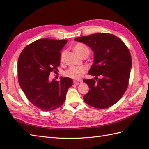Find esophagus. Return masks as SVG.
I'll return each mask as SVG.
<instances>
[{
    "label": "esophagus",
    "instance_id": "34e87169",
    "mask_svg": "<svg viewBox=\"0 0 149 149\" xmlns=\"http://www.w3.org/2000/svg\"><path fill=\"white\" fill-rule=\"evenodd\" d=\"M81 83H82V81H78V80L74 81V83L75 84H77V85L80 84Z\"/></svg>",
    "mask_w": 149,
    "mask_h": 149
}]
</instances>
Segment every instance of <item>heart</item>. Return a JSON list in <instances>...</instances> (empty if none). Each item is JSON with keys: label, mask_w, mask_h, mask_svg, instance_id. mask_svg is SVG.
I'll list each match as a JSON object with an SVG mask.
<instances>
[{"label": "heart", "mask_w": 149, "mask_h": 149, "mask_svg": "<svg viewBox=\"0 0 149 149\" xmlns=\"http://www.w3.org/2000/svg\"><path fill=\"white\" fill-rule=\"evenodd\" d=\"M74 51L78 56L80 57L83 56V54L86 52H89L88 47L82 43H77L74 47ZM65 52H63L60 56V61H63L65 58ZM86 70L83 66H72L69 68L65 72V75L66 77H70L74 79H79L83 74L86 72Z\"/></svg>", "instance_id": "1"}]
</instances>
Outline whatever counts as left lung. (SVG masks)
Returning <instances> with one entry per match:
<instances>
[{
  "mask_svg": "<svg viewBox=\"0 0 149 149\" xmlns=\"http://www.w3.org/2000/svg\"><path fill=\"white\" fill-rule=\"evenodd\" d=\"M93 50V64L88 74L95 79H84L90 90L83 97L88 105L105 109L121 99L127 90L132 59L130 52L119 38L108 33H96L75 39ZM100 75L101 78L97 77Z\"/></svg>",
  "mask_w": 149,
  "mask_h": 149,
  "instance_id": "obj_1",
  "label": "left lung"
}]
</instances>
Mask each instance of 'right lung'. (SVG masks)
I'll return each mask as SVG.
<instances>
[{"label": "right lung", "instance_id": "1", "mask_svg": "<svg viewBox=\"0 0 149 149\" xmlns=\"http://www.w3.org/2000/svg\"><path fill=\"white\" fill-rule=\"evenodd\" d=\"M66 40L43 38L34 41L22 50L18 60V79L21 89L34 106L45 111L61 106L73 81L69 77L49 81L58 70L61 49Z\"/></svg>", "mask_w": 149, "mask_h": 149}]
</instances>
